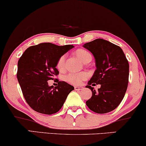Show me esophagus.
<instances>
[{"mask_svg":"<svg viewBox=\"0 0 146 146\" xmlns=\"http://www.w3.org/2000/svg\"><path fill=\"white\" fill-rule=\"evenodd\" d=\"M75 90H83L84 89V88L82 86H75Z\"/></svg>","mask_w":146,"mask_h":146,"instance_id":"esophagus-1","label":"esophagus"}]
</instances>
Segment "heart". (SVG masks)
I'll list each match as a JSON object with an SVG mask.
<instances>
[{
	"label": "heart",
	"mask_w": 146,
	"mask_h": 146,
	"mask_svg": "<svg viewBox=\"0 0 146 146\" xmlns=\"http://www.w3.org/2000/svg\"><path fill=\"white\" fill-rule=\"evenodd\" d=\"M75 54L77 58L83 62H86L88 60H92V56L88 51L84 49H79L75 52ZM64 60H65V55H62L58 58L56 62V67L59 71H62L64 68ZM88 74L84 72L82 73H71L68 74L65 77V80L69 84L73 85L80 84L83 81L87 79Z\"/></svg>",
	"instance_id": "b5f03b06"
}]
</instances>
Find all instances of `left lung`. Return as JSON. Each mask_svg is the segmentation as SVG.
<instances>
[{
    "label": "left lung",
    "instance_id": "obj_1",
    "mask_svg": "<svg viewBox=\"0 0 146 146\" xmlns=\"http://www.w3.org/2000/svg\"><path fill=\"white\" fill-rule=\"evenodd\" d=\"M83 46L94 55L96 67L86 86L92 92L86 105L98 114L112 111L120 104L126 93L129 72L128 60L121 48L101 38L86 43ZM95 83L101 85L98 91L91 86Z\"/></svg>",
    "mask_w": 146,
    "mask_h": 146
}]
</instances>
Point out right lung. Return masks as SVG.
I'll use <instances>...</instances> for the list:
<instances>
[{
	"instance_id": "add662e5",
	"label": "right lung",
	"mask_w": 146,
	"mask_h": 146,
	"mask_svg": "<svg viewBox=\"0 0 146 146\" xmlns=\"http://www.w3.org/2000/svg\"><path fill=\"white\" fill-rule=\"evenodd\" d=\"M74 47L41 43L25 50L18 60L17 77L23 95L29 106L35 111L45 114L59 111L67 96L74 87L65 82L49 86L59 72L56 68L58 58Z\"/></svg>"
}]
</instances>
